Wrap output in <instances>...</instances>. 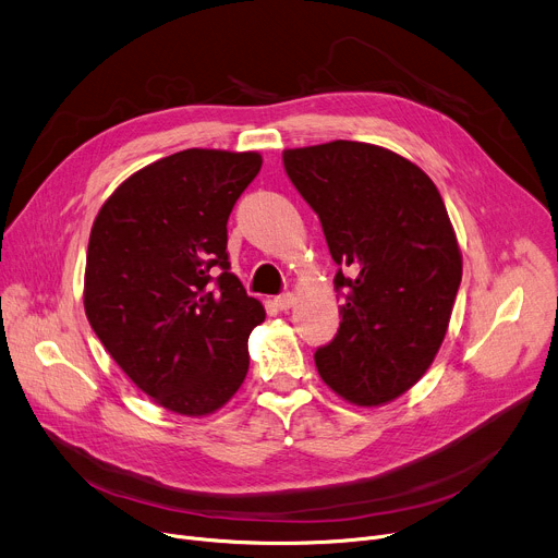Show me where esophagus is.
<instances>
[{
  "label": "esophagus",
  "instance_id": "1",
  "mask_svg": "<svg viewBox=\"0 0 558 558\" xmlns=\"http://www.w3.org/2000/svg\"><path fill=\"white\" fill-rule=\"evenodd\" d=\"M274 302H276V307H278L280 312H289V310L295 305V295H293V293H282V295H278Z\"/></svg>",
  "mask_w": 558,
  "mask_h": 558
}]
</instances>
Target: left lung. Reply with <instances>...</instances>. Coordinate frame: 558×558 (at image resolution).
<instances>
[{
  "mask_svg": "<svg viewBox=\"0 0 558 558\" xmlns=\"http://www.w3.org/2000/svg\"><path fill=\"white\" fill-rule=\"evenodd\" d=\"M282 162L347 267L318 374L347 402L380 408L425 376L449 327L463 256L445 202L418 165L367 142L284 148Z\"/></svg>",
  "mask_w": 558,
  "mask_h": 558,
  "instance_id": "1",
  "label": "left lung"
}]
</instances>
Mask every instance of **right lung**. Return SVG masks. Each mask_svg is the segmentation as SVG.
<instances>
[{
	"mask_svg": "<svg viewBox=\"0 0 558 558\" xmlns=\"http://www.w3.org/2000/svg\"><path fill=\"white\" fill-rule=\"evenodd\" d=\"M260 167L256 150L186 148L129 175L95 216L86 318L135 387L173 414L209 416L244 383L265 307L229 271L227 220Z\"/></svg>",
	"mask_w": 558,
	"mask_h": 558,
	"instance_id": "add662e5",
	"label": "right lung"
}]
</instances>
